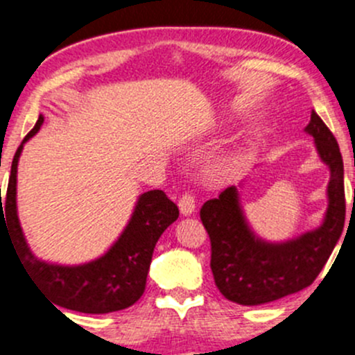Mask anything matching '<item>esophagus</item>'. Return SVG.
<instances>
[{
    "instance_id": "esophagus-1",
    "label": "esophagus",
    "mask_w": 355,
    "mask_h": 355,
    "mask_svg": "<svg viewBox=\"0 0 355 355\" xmlns=\"http://www.w3.org/2000/svg\"><path fill=\"white\" fill-rule=\"evenodd\" d=\"M178 207H180V213L184 216H191L196 211V199L192 194H184L178 200Z\"/></svg>"
}]
</instances>
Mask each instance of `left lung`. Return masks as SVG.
Instances as JSON below:
<instances>
[{
    "label": "left lung",
    "mask_w": 355,
    "mask_h": 355,
    "mask_svg": "<svg viewBox=\"0 0 355 355\" xmlns=\"http://www.w3.org/2000/svg\"><path fill=\"white\" fill-rule=\"evenodd\" d=\"M304 132L314 139L318 155L330 168L328 207L320 227L284 242L264 241L247 221L235 185L200 207V220L211 239L214 284L232 302L259 306L309 287L340 241L345 223L340 148L314 111Z\"/></svg>",
    "instance_id": "8db88e82"
}]
</instances>
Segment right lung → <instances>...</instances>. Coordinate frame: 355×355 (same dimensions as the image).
Wrapping results in <instances>:
<instances>
[{"label": "right lung", "mask_w": 355, "mask_h": 355, "mask_svg": "<svg viewBox=\"0 0 355 355\" xmlns=\"http://www.w3.org/2000/svg\"><path fill=\"white\" fill-rule=\"evenodd\" d=\"M42 123L44 116L39 114L34 128L25 135L13 156L6 199L5 202L0 199V228L1 223L6 227L10 242L32 284L56 306L85 314L127 309L144 293L156 242L177 221V204L171 202L163 191L144 192L137 198L130 220L120 237L103 256L82 264H58L39 259L28 247L20 227L17 211V168L24 144L37 134Z\"/></svg>", "instance_id": "1"}]
</instances>
